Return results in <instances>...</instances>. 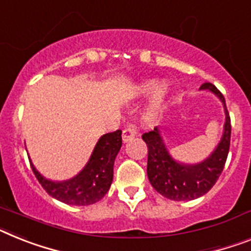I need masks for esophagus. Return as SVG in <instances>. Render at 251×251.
Listing matches in <instances>:
<instances>
[{
    "instance_id": "obj_1",
    "label": "esophagus",
    "mask_w": 251,
    "mask_h": 251,
    "mask_svg": "<svg viewBox=\"0 0 251 251\" xmlns=\"http://www.w3.org/2000/svg\"><path fill=\"white\" fill-rule=\"evenodd\" d=\"M136 134H138V131H136L135 126L131 125V124L126 125L125 130L122 131V142L124 143L130 142V140H132V139L135 138Z\"/></svg>"
}]
</instances>
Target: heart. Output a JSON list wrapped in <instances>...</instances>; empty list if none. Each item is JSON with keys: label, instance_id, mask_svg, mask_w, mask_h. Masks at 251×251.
I'll return each mask as SVG.
<instances>
[{"label": "heart", "instance_id": "1", "mask_svg": "<svg viewBox=\"0 0 251 251\" xmlns=\"http://www.w3.org/2000/svg\"><path fill=\"white\" fill-rule=\"evenodd\" d=\"M171 86L166 80L162 81H155L154 79H147L136 84L132 89V93L135 96H145V94L151 93V100H149L148 106L145 107L144 112H143V120L144 121H151L155 119V116L161 111L166 100H167L168 94H170Z\"/></svg>", "mask_w": 251, "mask_h": 251}]
</instances>
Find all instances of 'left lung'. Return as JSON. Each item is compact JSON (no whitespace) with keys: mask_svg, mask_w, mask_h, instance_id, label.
Wrapping results in <instances>:
<instances>
[{"mask_svg":"<svg viewBox=\"0 0 251 251\" xmlns=\"http://www.w3.org/2000/svg\"><path fill=\"white\" fill-rule=\"evenodd\" d=\"M201 89L213 93L222 102L226 116L222 138L209 157L194 165L182 163L176 161L168 151L159 127H154L153 131L145 132L142 136L148 147L147 174L149 182L155 191L171 201H194L207 194L222 174L228 155L231 120L225 97L210 83L203 84Z\"/></svg>","mask_w":251,"mask_h":251,"instance_id":"left-lung-1","label":"left lung"}]
</instances>
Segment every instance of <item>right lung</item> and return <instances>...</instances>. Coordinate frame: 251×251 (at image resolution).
Returning <instances> with one entry per match:
<instances>
[{"instance_id": "add662e5", "label": "right lung", "mask_w": 251, "mask_h": 251, "mask_svg": "<svg viewBox=\"0 0 251 251\" xmlns=\"http://www.w3.org/2000/svg\"><path fill=\"white\" fill-rule=\"evenodd\" d=\"M121 145V130L102 135L83 170L69 180L53 181L44 177L30 161L31 170L52 198L70 205H90L100 201L109 190L113 165Z\"/></svg>"}]
</instances>
